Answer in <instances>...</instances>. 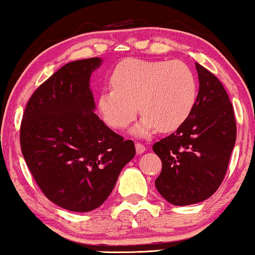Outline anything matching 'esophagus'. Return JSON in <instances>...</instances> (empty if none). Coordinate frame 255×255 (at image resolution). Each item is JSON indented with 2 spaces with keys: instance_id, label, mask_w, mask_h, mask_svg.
I'll use <instances>...</instances> for the list:
<instances>
[{
  "instance_id": "obj_1",
  "label": "esophagus",
  "mask_w": 255,
  "mask_h": 255,
  "mask_svg": "<svg viewBox=\"0 0 255 255\" xmlns=\"http://www.w3.org/2000/svg\"><path fill=\"white\" fill-rule=\"evenodd\" d=\"M135 150H136V153L140 154V153H144L146 151V147L144 144H140V142H135Z\"/></svg>"
}]
</instances>
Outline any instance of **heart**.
<instances>
[{
    "mask_svg": "<svg viewBox=\"0 0 255 255\" xmlns=\"http://www.w3.org/2000/svg\"><path fill=\"white\" fill-rule=\"evenodd\" d=\"M110 83L113 89L101 91L98 96L102 118L114 129H125L139 109L144 116L133 128L139 136L150 135L157 128L177 129L197 103L195 77L182 61L128 58L116 66Z\"/></svg>",
    "mask_w": 255,
    "mask_h": 255,
    "instance_id": "obj_1",
    "label": "heart"
}]
</instances>
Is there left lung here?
Wrapping results in <instances>:
<instances>
[{
    "label": "left lung",
    "instance_id": "1",
    "mask_svg": "<svg viewBox=\"0 0 255 255\" xmlns=\"http://www.w3.org/2000/svg\"><path fill=\"white\" fill-rule=\"evenodd\" d=\"M195 68L199 92L191 116L152 147L162 160L157 191L176 206L200 203L217 191L236 141L233 104L223 85L199 63Z\"/></svg>",
    "mask_w": 255,
    "mask_h": 255
}]
</instances>
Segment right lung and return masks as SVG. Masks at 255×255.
Returning a JSON list of instances; mask_svg holds the SVG:
<instances>
[{"instance_id": "right-lung-1", "label": "right lung", "mask_w": 255, "mask_h": 255, "mask_svg": "<svg viewBox=\"0 0 255 255\" xmlns=\"http://www.w3.org/2000/svg\"><path fill=\"white\" fill-rule=\"evenodd\" d=\"M102 62L92 57L64 64L31 96L20 128L22 154L39 188L73 212L101 206L135 156L134 142L95 114L90 80Z\"/></svg>"}]
</instances>
